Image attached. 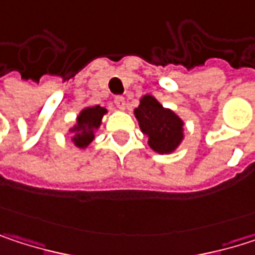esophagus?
<instances>
[{
    "mask_svg": "<svg viewBox=\"0 0 255 255\" xmlns=\"http://www.w3.org/2000/svg\"><path fill=\"white\" fill-rule=\"evenodd\" d=\"M114 102H115V106H117L118 109H121V111L126 109V99H124L123 96H117Z\"/></svg>",
    "mask_w": 255,
    "mask_h": 255,
    "instance_id": "1",
    "label": "esophagus"
}]
</instances>
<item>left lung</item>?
Here are the masks:
<instances>
[{
  "label": "left lung",
  "instance_id": "obj_1",
  "mask_svg": "<svg viewBox=\"0 0 255 255\" xmlns=\"http://www.w3.org/2000/svg\"><path fill=\"white\" fill-rule=\"evenodd\" d=\"M134 115L141 128V132L147 135V144L156 153H171L181 143L183 121L171 109L164 108L153 96L146 94L140 99L138 108L134 109Z\"/></svg>",
  "mask_w": 255,
  "mask_h": 255
}]
</instances>
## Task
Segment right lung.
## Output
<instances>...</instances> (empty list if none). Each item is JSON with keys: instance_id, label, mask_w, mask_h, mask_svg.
Segmentation results:
<instances>
[{"instance_id": "add662e5", "label": "right lung", "mask_w": 255, "mask_h": 255, "mask_svg": "<svg viewBox=\"0 0 255 255\" xmlns=\"http://www.w3.org/2000/svg\"><path fill=\"white\" fill-rule=\"evenodd\" d=\"M108 111L102 106L85 108L77 117V124L69 131L74 132L72 141L79 149H85L94 140V131L99 129L102 118Z\"/></svg>"}]
</instances>
